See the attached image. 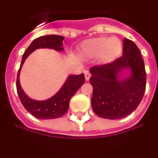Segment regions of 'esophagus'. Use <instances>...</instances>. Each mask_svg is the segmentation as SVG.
<instances>
[{
	"label": "esophagus",
	"mask_w": 158,
	"mask_h": 158,
	"mask_svg": "<svg viewBox=\"0 0 158 158\" xmlns=\"http://www.w3.org/2000/svg\"><path fill=\"white\" fill-rule=\"evenodd\" d=\"M85 80L86 81H89L90 77H91V74L89 73V72L88 70L85 71Z\"/></svg>",
	"instance_id": "obj_1"
}]
</instances>
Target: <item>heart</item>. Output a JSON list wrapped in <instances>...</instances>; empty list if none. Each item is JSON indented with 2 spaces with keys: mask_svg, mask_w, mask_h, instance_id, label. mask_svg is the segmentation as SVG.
<instances>
[{
  "mask_svg": "<svg viewBox=\"0 0 158 158\" xmlns=\"http://www.w3.org/2000/svg\"><path fill=\"white\" fill-rule=\"evenodd\" d=\"M82 50L89 56H100L102 62L109 63L119 56L123 46L120 40L116 38L100 37L84 42Z\"/></svg>",
  "mask_w": 158,
  "mask_h": 158,
  "instance_id": "heart-1",
  "label": "heart"
}]
</instances>
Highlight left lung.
Instances as JSON below:
<instances>
[{"label":"left lung","mask_w":158,"mask_h":158,"mask_svg":"<svg viewBox=\"0 0 158 158\" xmlns=\"http://www.w3.org/2000/svg\"><path fill=\"white\" fill-rule=\"evenodd\" d=\"M130 69L131 75L119 79L122 70ZM89 79L93 88L91 104L98 116L118 119L130 115L142 101L146 90L144 61L135 43L125 38L123 55L114 62L90 69Z\"/></svg>","instance_id":"left-lung-1"}]
</instances>
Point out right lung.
Segmentation results:
<instances>
[{"label": "right lung", "instance_id": "obj_1", "mask_svg": "<svg viewBox=\"0 0 158 158\" xmlns=\"http://www.w3.org/2000/svg\"><path fill=\"white\" fill-rule=\"evenodd\" d=\"M63 40L64 37L62 36L48 35L40 36L33 40L23 54L20 67L18 71L16 78V89L19 100L25 107V109L30 112L33 116L40 119L57 118L65 115L69 108L70 99L85 83V75L84 73L80 75H69L66 81L64 83L62 87L56 94L48 100L39 101L31 99L23 91L19 84L20 69L26 58L36 49L51 48L58 51H63Z\"/></svg>", "mask_w": 158, "mask_h": 158}]
</instances>
